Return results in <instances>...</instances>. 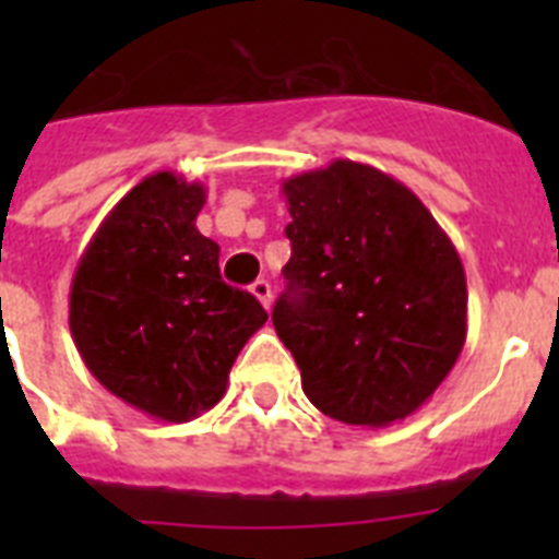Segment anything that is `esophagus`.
Masks as SVG:
<instances>
[{"label": "esophagus", "mask_w": 559, "mask_h": 559, "mask_svg": "<svg viewBox=\"0 0 559 559\" xmlns=\"http://www.w3.org/2000/svg\"><path fill=\"white\" fill-rule=\"evenodd\" d=\"M251 294H254V299L263 305L265 310L271 308V285L265 283V280H257V283L251 285Z\"/></svg>", "instance_id": "obj_1"}]
</instances>
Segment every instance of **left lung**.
<instances>
[{"mask_svg": "<svg viewBox=\"0 0 559 559\" xmlns=\"http://www.w3.org/2000/svg\"><path fill=\"white\" fill-rule=\"evenodd\" d=\"M285 290L271 322L316 408L383 428L431 400L467 338L456 246L403 181L335 159L283 181Z\"/></svg>", "mask_w": 559, "mask_h": 559, "instance_id": "left-lung-1", "label": "left lung"}]
</instances>
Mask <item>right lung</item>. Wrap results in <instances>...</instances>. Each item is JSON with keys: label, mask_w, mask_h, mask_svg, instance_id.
Listing matches in <instances>:
<instances>
[{"label": "right lung", "mask_w": 559, "mask_h": 559, "mask_svg": "<svg viewBox=\"0 0 559 559\" xmlns=\"http://www.w3.org/2000/svg\"><path fill=\"white\" fill-rule=\"evenodd\" d=\"M204 201V185L179 173L142 179L97 226L69 288V330L88 372L162 423L210 412L269 319L249 290L221 280L218 243L195 229Z\"/></svg>", "instance_id": "1"}]
</instances>
